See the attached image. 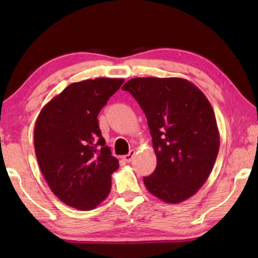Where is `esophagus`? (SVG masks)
Instances as JSON below:
<instances>
[{"label": "esophagus", "mask_w": 258, "mask_h": 258, "mask_svg": "<svg viewBox=\"0 0 258 258\" xmlns=\"http://www.w3.org/2000/svg\"><path fill=\"white\" fill-rule=\"evenodd\" d=\"M134 155H135V151H134V150H131V151H130V154H127V155H125V156L123 157V159H124V161H126V163H130V161L133 159V157H134Z\"/></svg>", "instance_id": "obj_1"}]
</instances>
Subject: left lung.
<instances>
[{"mask_svg": "<svg viewBox=\"0 0 258 258\" xmlns=\"http://www.w3.org/2000/svg\"><path fill=\"white\" fill-rule=\"evenodd\" d=\"M146 113L157 157L143 177L151 195L177 204L197 192L211 174L220 148L215 113L197 86L183 78L137 77L125 83Z\"/></svg>", "mask_w": 258, "mask_h": 258, "instance_id": "obj_1", "label": "left lung"}]
</instances>
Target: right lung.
<instances>
[{"label": "right lung", "instance_id": "1", "mask_svg": "<svg viewBox=\"0 0 258 258\" xmlns=\"http://www.w3.org/2000/svg\"><path fill=\"white\" fill-rule=\"evenodd\" d=\"M121 78L73 83L46 103L35 124V154L52 192L68 206L91 211L107 198L119 167L99 128L98 115Z\"/></svg>", "mask_w": 258, "mask_h": 258}]
</instances>
